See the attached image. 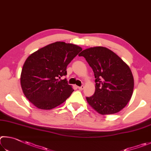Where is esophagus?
Returning <instances> with one entry per match:
<instances>
[{
    "instance_id": "34e87169",
    "label": "esophagus",
    "mask_w": 151,
    "mask_h": 151,
    "mask_svg": "<svg viewBox=\"0 0 151 151\" xmlns=\"http://www.w3.org/2000/svg\"><path fill=\"white\" fill-rule=\"evenodd\" d=\"M78 89H80V90H83V89H84V86H81L80 87H78Z\"/></svg>"
}]
</instances>
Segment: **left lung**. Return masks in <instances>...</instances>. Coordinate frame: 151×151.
Listing matches in <instances>:
<instances>
[{"mask_svg": "<svg viewBox=\"0 0 151 151\" xmlns=\"http://www.w3.org/2000/svg\"><path fill=\"white\" fill-rule=\"evenodd\" d=\"M83 56L93 71L96 91L86 97L89 105L101 115L120 111L130 101L134 79L131 69L118 55L105 47L83 50Z\"/></svg>", "mask_w": 151, "mask_h": 151, "instance_id": "1", "label": "left lung"}]
</instances>
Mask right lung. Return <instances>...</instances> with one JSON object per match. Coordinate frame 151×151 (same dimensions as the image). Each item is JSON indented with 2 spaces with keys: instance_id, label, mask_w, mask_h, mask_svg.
Here are the masks:
<instances>
[{
  "instance_id": "1",
  "label": "right lung",
  "mask_w": 151,
  "mask_h": 151,
  "mask_svg": "<svg viewBox=\"0 0 151 151\" xmlns=\"http://www.w3.org/2000/svg\"><path fill=\"white\" fill-rule=\"evenodd\" d=\"M82 48L77 45L56 42L29 55L20 76L22 91L34 106L52 109L64 102L73 91L68 81L66 68Z\"/></svg>"
}]
</instances>
